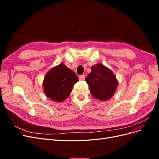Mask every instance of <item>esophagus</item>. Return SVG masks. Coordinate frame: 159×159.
I'll list each match as a JSON object with an SVG mask.
<instances>
[{"mask_svg": "<svg viewBox=\"0 0 159 159\" xmlns=\"http://www.w3.org/2000/svg\"><path fill=\"white\" fill-rule=\"evenodd\" d=\"M84 80H85V75H82L80 76V81H84Z\"/></svg>", "mask_w": 159, "mask_h": 159, "instance_id": "obj_1", "label": "esophagus"}]
</instances>
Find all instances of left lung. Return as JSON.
<instances>
[{"label": "left lung", "instance_id": "obj_1", "mask_svg": "<svg viewBox=\"0 0 159 159\" xmlns=\"http://www.w3.org/2000/svg\"><path fill=\"white\" fill-rule=\"evenodd\" d=\"M91 70L85 80L89 85L91 94L100 101L111 98L118 85V81L113 72L102 64L93 66Z\"/></svg>", "mask_w": 159, "mask_h": 159}]
</instances>
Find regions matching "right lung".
I'll list each match as a JSON object with an SVG mask.
<instances>
[{"instance_id":"right-lung-1","label":"right lung","mask_w":159,"mask_h":159,"mask_svg":"<svg viewBox=\"0 0 159 159\" xmlns=\"http://www.w3.org/2000/svg\"><path fill=\"white\" fill-rule=\"evenodd\" d=\"M78 81L75 72L61 63L50 69L43 81L45 95L56 102H62L71 93L74 85Z\"/></svg>"}]
</instances>
